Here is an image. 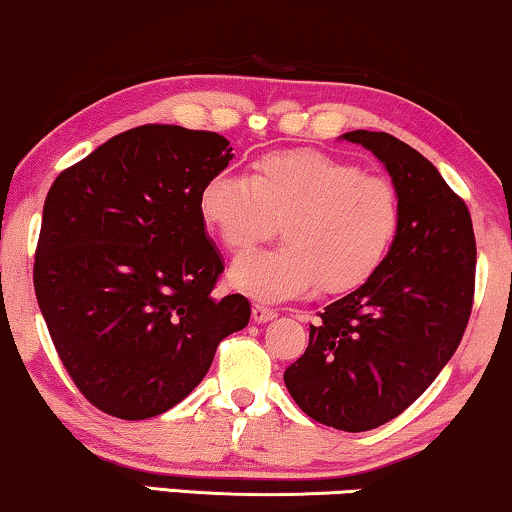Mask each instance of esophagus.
<instances>
[{"label": "esophagus", "instance_id": "1", "mask_svg": "<svg viewBox=\"0 0 512 512\" xmlns=\"http://www.w3.org/2000/svg\"><path fill=\"white\" fill-rule=\"evenodd\" d=\"M251 317H254V321H258V324H265V321L277 317V310H272V307L263 303H254V307H251Z\"/></svg>", "mask_w": 512, "mask_h": 512}]
</instances>
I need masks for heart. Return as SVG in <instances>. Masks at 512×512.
<instances>
[{
    "mask_svg": "<svg viewBox=\"0 0 512 512\" xmlns=\"http://www.w3.org/2000/svg\"><path fill=\"white\" fill-rule=\"evenodd\" d=\"M198 212L233 254L282 221V247L251 251L230 268L237 289L268 300L296 298L317 286L331 293L359 289L380 270L401 221L387 179L314 149L268 153L249 179L216 174L202 186Z\"/></svg>",
    "mask_w": 512,
    "mask_h": 512,
    "instance_id": "obj_1",
    "label": "heart"
}]
</instances>
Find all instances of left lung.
Here are the masks:
<instances>
[{"label":"left lung","instance_id":"8db88e82","mask_svg":"<svg viewBox=\"0 0 512 512\" xmlns=\"http://www.w3.org/2000/svg\"><path fill=\"white\" fill-rule=\"evenodd\" d=\"M342 139L387 167L401 221L380 270L310 326L284 384L307 417L359 433L401 415L457 352L473 307L475 235L466 202L422 153L387 132Z\"/></svg>","mask_w":512,"mask_h":512}]
</instances>
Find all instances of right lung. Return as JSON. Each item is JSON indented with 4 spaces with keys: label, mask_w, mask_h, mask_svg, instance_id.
Returning <instances> with one entry per match:
<instances>
[{
    "label": "right lung",
    "mask_w": 512,
    "mask_h": 512,
    "mask_svg": "<svg viewBox=\"0 0 512 512\" xmlns=\"http://www.w3.org/2000/svg\"><path fill=\"white\" fill-rule=\"evenodd\" d=\"M233 160L226 137L139 125L58 174L44 202L34 291L62 366L95 408L163 415L216 347L249 324V300L214 298L223 272L200 219L202 186Z\"/></svg>",
    "instance_id": "add662e5"
}]
</instances>
